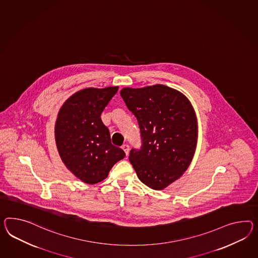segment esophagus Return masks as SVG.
<instances>
[{"label": "esophagus", "instance_id": "34e87169", "mask_svg": "<svg viewBox=\"0 0 258 258\" xmlns=\"http://www.w3.org/2000/svg\"><path fill=\"white\" fill-rule=\"evenodd\" d=\"M121 149L124 151L126 155H128V152H129V145L128 144H123L121 146Z\"/></svg>", "mask_w": 258, "mask_h": 258}]
</instances>
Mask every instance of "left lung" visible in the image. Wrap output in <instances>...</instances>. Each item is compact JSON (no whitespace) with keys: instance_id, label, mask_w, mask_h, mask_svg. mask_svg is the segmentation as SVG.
Listing matches in <instances>:
<instances>
[{"instance_id":"1","label":"left lung","mask_w":258,"mask_h":258,"mask_svg":"<svg viewBox=\"0 0 258 258\" xmlns=\"http://www.w3.org/2000/svg\"><path fill=\"white\" fill-rule=\"evenodd\" d=\"M120 95L138 119L141 146L129 160L139 179L162 190L188 168L197 147L198 122L191 103L165 85L124 88Z\"/></svg>"}]
</instances>
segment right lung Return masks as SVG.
Wrapping results in <instances>:
<instances>
[{"instance_id":"1","label":"right lung","mask_w":258,"mask_h":258,"mask_svg":"<svg viewBox=\"0 0 258 258\" xmlns=\"http://www.w3.org/2000/svg\"><path fill=\"white\" fill-rule=\"evenodd\" d=\"M118 87L88 88L74 93L59 109L55 139L67 168L83 182L94 184L107 177L124 152L113 145L101 114Z\"/></svg>"}]
</instances>
